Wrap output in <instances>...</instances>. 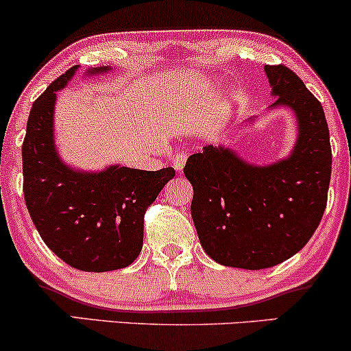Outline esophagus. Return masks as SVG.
<instances>
[{"instance_id":"obj_1","label":"esophagus","mask_w":351,"mask_h":351,"mask_svg":"<svg viewBox=\"0 0 351 351\" xmlns=\"http://www.w3.org/2000/svg\"><path fill=\"white\" fill-rule=\"evenodd\" d=\"M186 160H188L186 153H176L175 158H173V167H175V170L176 171L183 170V167H184V163H186Z\"/></svg>"}]
</instances>
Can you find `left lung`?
<instances>
[{
    "label": "left lung",
    "mask_w": 351,
    "mask_h": 351,
    "mask_svg": "<svg viewBox=\"0 0 351 351\" xmlns=\"http://www.w3.org/2000/svg\"><path fill=\"white\" fill-rule=\"evenodd\" d=\"M272 107L291 108L297 140L272 165L244 162L232 148L208 147L184 165L193 184L191 217L204 252L228 267L259 271L308 243L327 206L332 148L324 107L285 66H264ZM252 120V119H251Z\"/></svg>",
    "instance_id": "left-lung-1"
}]
</instances>
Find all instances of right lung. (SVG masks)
Instances as JSON below:
<instances>
[{
	"mask_svg": "<svg viewBox=\"0 0 351 351\" xmlns=\"http://www.w3.org/2000/svg\"><path fill=\"white\" fill-rule=\"evenodd\" d=\"M77 66L56 79L36 99L23 142V191L43 241L71 267L86 272L130 265L143 245V216L175 168L158 171L112 165L80 171L60 160L54 145L56 92L67 86ZM92 67L87 74L108 72Z\"/></svg>",
	"mask_w": 351,
	"mask_h": 351,
	"instance_id": "obj_1",
	"label": "right lung"
}]
</instances>
